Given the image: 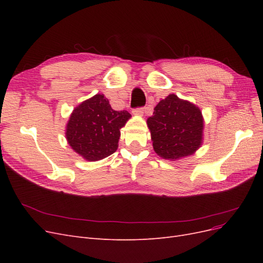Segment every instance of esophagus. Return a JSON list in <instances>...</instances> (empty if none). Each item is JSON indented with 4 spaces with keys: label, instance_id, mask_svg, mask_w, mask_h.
Returning <instances> with one entry per match:
<instances>
[{
    "label": "esophagus",
    "instance_id": "34e87169",
    "mask_svg": "<svg viewBox=\"0 0 263 263\" xmlns=\"http://www.w3.org/2000/svg\"><path fill=\"white\" fill-rule=\"evenodd\" d=\"M133 114L135 116H142V115H144V108H142V107L135 108V109H133Z\"/></svg>",
    "mask_w": 263,
    "mask_h": 263
}]
</instances>
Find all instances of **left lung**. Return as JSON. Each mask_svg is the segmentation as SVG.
Listing matches in <instances>:
<instances>
[{
	"instance_id": "obj_1",
	"label": "left lung",
	"mask_w": 263,
	"mask_h": 263,
	"mask_svg": "<svg viewBox=\"0 0 263 263\" xmlns=\"http://www.w3.org/2000/svg\"><path fill=\"white\" fill-rule=\"evenodd\" d=\"M155 153L171 161L192 156L203 144L204 118L190 101L169 94L147 119Z\"/></svg>"
}]
</instances>
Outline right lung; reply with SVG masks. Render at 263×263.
Wrapping results in <instances>:
<instances>
[{"label":"right lung","mask_w":263,"mask_h":263,"mask_svg":"<svg viewBox=\"0 0 263 263\" xmlns=\"http://www.w3.org/2000/svg\"><path fill=\"white\" fill-rule=\"evenodd\" d=\"M132 115L115 110L104 94L80 103L71 113L66 126V138L73 151L86 161H99L118 148L121 128Z\"/></svg>","instance_id":"1"}]
</instances>
